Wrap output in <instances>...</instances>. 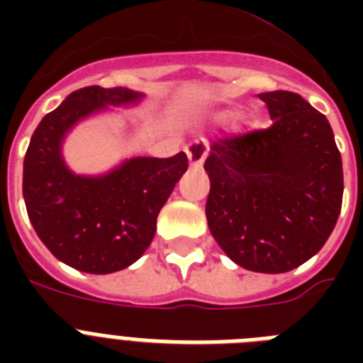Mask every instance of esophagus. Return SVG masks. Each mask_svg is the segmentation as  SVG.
I'll return each mask as SVG.
<instances>
[{"mask_svg": "<svg viewBox=\"0 0 363 363\" xmlns=\"http://www.w3.org/2000/svg\"><path fill=\"white\" fill-rule=\"evenodd\" d=\"M188 156V162L192 167H201L203 165V160L207 158V152H209V145L205 139H198V141L190 143L184 147Z\"/></svg>", "mask_w": 363, "mask_h": 363, "instance_id": "34e87169", "label": "esophagus"}]
</instances>
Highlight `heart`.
<instances>
[{"instance_id":"1","label":"heart","mask_w":363,"mask_h":363,"mask_svg":"<svg viewBox=\"0 0 363 363\" xmlns=\"http://www.w3.org/2000/svg\"><path fill=\"white\" fill-rule=\"evenodd\" d=\"M226 116H228L226 113H222V115H218V118H226Z\"/></svg>"}]
</instances>
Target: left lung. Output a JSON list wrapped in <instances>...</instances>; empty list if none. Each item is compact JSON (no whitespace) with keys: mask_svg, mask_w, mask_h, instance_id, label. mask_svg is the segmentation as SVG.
Returning a JSON list of instances; mask_svg holds the SVG:
<instances>
[{"mask_svg":"<svg viewBox=\"0 0 363 363\" xmlns=\"http://www.w3.org/2000/svg\"><path fill=\"white\" fill-rule=\"evenodd\" d=\"M271 125L213 143L205 215L235 264L286 273L332 235L343 203V164L332 125L299 94H258Z\"/></svg>","mask_w":363,"mask_h":363,"instance_id":"8db88e82","label":"left lung"}]
</instances>
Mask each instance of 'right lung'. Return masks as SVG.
I'll return each instance as SVG.
<instances>
[{
	"label": "right lung",
	"mask_w": 363,
	"mask_h": 363,
	"mask_svg": "<svg viewBox=\"0 0 363 363\" xmlns=\"http://www.w3.org/2000/svg\"><path fill=\"white\" fill-rule=\"evenodd\" d=\"M143 98L122 86L81 88L31 135L22 179L28 216L45 247L73 269L107 275L141 258L156 233L160 209L188 169L184 152L124 160L105 175H77L67 167L62 145L71 128Z\"/></svg>",
	"instance_id": "right-lung-1"
}]
</instances>
